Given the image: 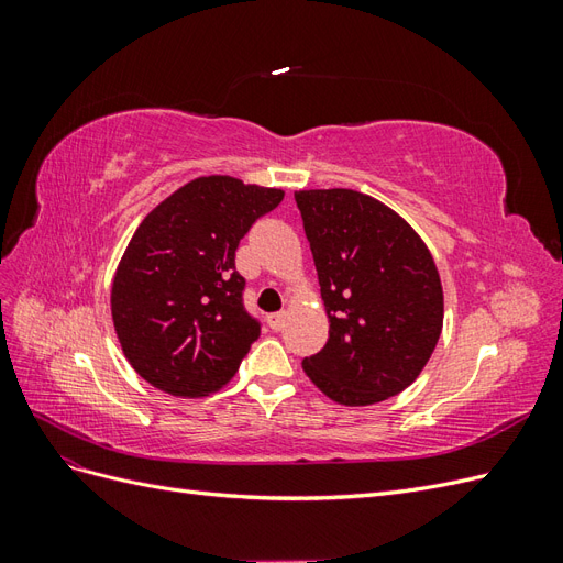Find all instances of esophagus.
<instances>
[{
    "instance_id": "obj_1",
    "label": "esophagus",
    "mask_w": 563,
    "mask_h": 563,
    "mask_svg": "<svg viewBox=\"0 0 563 563\" xmlns=\"http://www.w3.org/2000/svg\"><path fill=\"white\" fill-rule=\"evenodd\" d=\"M267 321H269V327H272V331H282V329H284V321H286V312L282 310V312H275V314H269V317H267Z\"/></svg>"
}]
</instances>
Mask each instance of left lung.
<instances>
[{
  "label": "left lung",
  "instance_id": "8db88e82",
  "mask_svg": "<svg viewBox=\"0 0 563 563\" xmlns=\"http://www.w3.org/2000/svg\"><path fill=\"white\" fill-rule=\"evenodd\" d=\"M314 255L329 340L302 371L340 406L399 395L430 362L444 291L422 236L364 192H294Z\"/></svg>",
  "mask_w": 563,
  "mask_h": 563
}]
</instances>
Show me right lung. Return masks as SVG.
I'll use <instances>...</instances> for the list:
<instances>
[{
    "instance_id": "right-lung-1",
    "label": "right lung",
    "mask_w": 563,
    "mask_h": 563,
    "mask_svg": "<svg viewBox=\"0 0 563 563\" xmlns=\"http://www.w3.org/2000/svg\"><path fill=\"white\" fill-rule=\"evenodd\" d=\"M282 199L279 187L199 176L133 232L114 272L110 312L126 362L152 387L197 399L234 378L261 335L242 305L234 251Z\"/></svg>"
}]
</instances>
